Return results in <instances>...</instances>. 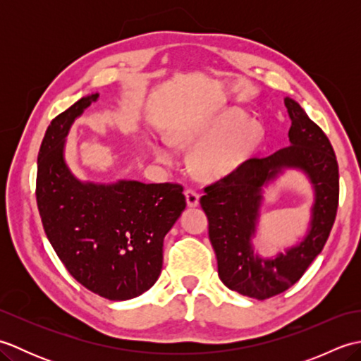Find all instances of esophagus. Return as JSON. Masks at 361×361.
<instances>
[{"mask_svg":"<svg viewBox=\"0 0 361 361\" xmlns=\"http://www.w3.org/2000/svg\"><path fill=\"white\" fill-rule=\"evenodd\" d=\"M185 194H186V202H188L189 208H195V206H198V200H200V195H198L197 190L186 189Z\"/></svg>","mask_w":361,"mask_h":361,"instance_id":"1","label":"esophagus"}]
</instances>
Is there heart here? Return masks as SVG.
I'll list each match as a JSON object with an SVG mask.
<instances>
[{"mask_svg":"<svg viewBox=\"0 0 361 361\" xmlns=\"http://www.w3.org/2000/svg\"><path fill=\"white\" fill-rule=\"evenodd\" d=\"M264 130L259 122L247 119L242 111H226L175 136L180 144L206 137L192 152L194 171L203 178H220L235 171L247 161L262 141ZM161 163H171L172 152L164 142L153 144Z\"/></svg>","mask_w":361,"mask_h":361,"instance_id":"heart-1","label":"heart"}]
</instances>
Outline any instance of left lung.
Instances as JSON below:
<instances>
[{
  "instance_id": "left-lung-1",
  "label": "left lung",
  "mask_w": 361,
  "mask_h": 361,
  "mask_svg": "<svg viewBox=\"0 0 361 361\" xmlns=\"http://www.w3.org/2000/svg\"><path fill=\"white\" fill-rule=\"evenodd\" d=\"M283 102L291 121L290 147L265 158H248L235 171L206 186L200 198L221 282L229 290L260 301L282 293L302 278L323 251L338 209V163L331 141L301 105L290 97ZM288 166L307 173L316 189L311 228L296 247L274 259H264L254 255L250 245L262 188Z\"/></svg>"
}]
</instances>
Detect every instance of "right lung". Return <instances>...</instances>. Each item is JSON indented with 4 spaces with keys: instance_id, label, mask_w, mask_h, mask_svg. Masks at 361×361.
<instances>
[{
    "instance_id": "right-lung-1",
    "label": "right lung",
    "mask_w": 361,
    "mask_h": 361,
    "mask_svg": "<svg viewBox=\"0 0 361 361\" xmlns=\"http://www.w3.org/2000/svg\"><path fill=\"white\" fill-rule=\"evenodd\" d=\"M99 94L82 97L51 121L38 152L37 206L44 233L73 278L110 301L144 293L163 268V240L183 209L173 183H82L70 172L65 136Z\"/></svg>"
}]
</instances>
